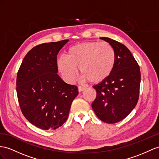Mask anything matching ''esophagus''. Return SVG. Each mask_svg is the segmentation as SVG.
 Segmentation results:
<instances>
[{"label": "esophagus", "mask_w": 159, "mask_h": 159, "mask_svg": "<svg viewBox=\"0 0 159 159\" xmlns=\"http://www.w3.org/2000/svg\"><path fill=\"white\" fill-rule=\"evenodd\" d=\"M78 89H79V92H82V91H83L85 90V87L79 86V87H78Z\"/></svg>", "instance_id": "34e87169"}]
</instances>
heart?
Returning a JSON list of instances; mask_svg holds the SVG:
<instances>
[{
  "label": "heart",
  "mask_w": 159,
  "mask_h": 159,
  "mask_svg": "<svg viewBox=\"0 0 159 159\" xmlns=\"http://www.w3.org/2000/svg\"><path fill=\"white\" fill-rule=\"evenodd\" d=\"M116 63V52L105 42H83L68 49V54L59 56L58 67L62 76L70 83L76 78L78 69L84 80L99 83L111 75Z\"/></svg>",
  "instance_id": "obj_1"
}]
</instances>
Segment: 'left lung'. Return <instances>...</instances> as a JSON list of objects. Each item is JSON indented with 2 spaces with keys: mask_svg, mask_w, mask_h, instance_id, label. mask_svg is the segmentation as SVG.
Segmentation results:
<instances>
[{
  "mask_svg": "<svg viewBox=\"0 0 159 159\" xmlns=\"http://www.w3.org/2000/svg\"><path fill=\"white\" fill-rule=\"evenodd\" d=\"M110 43L116 52L114 68L107 78L93 88L97 97L92 107L97 117L115 124L127 117L136 107L139 97L140 70L128 48L109 38H100Z\"/></svg>",
  "mask_w": 159,
  "mask_h": 159,
  "instance_id": "8db88e82",
  "label": "left lung"
}]
</instances>
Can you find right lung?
Instances as JSON below:
<instances>
[{
	"label": "right lung",
	"instance_id": "obj_1",
	"mask_svg": "<svg viewBox=\"0 0 159 159\" xmlns=\"http://www.w3.org/2000/svg\"><path fill=\"white\" fill-rule=\"evenodd\" d=\"M68 42L45 43L27 53L17 76V93L23 116L40 129H56L67 120L78 87L57 74V55Z\"/></svg>",
	"mask_w": 159,
	"mask_h": 159
}]
</instances>
